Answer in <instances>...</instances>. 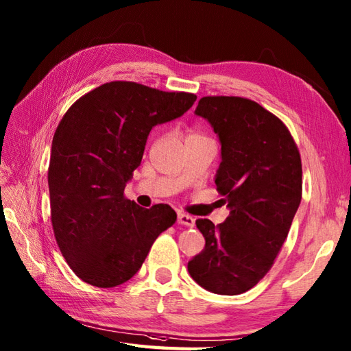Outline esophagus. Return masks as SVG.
Segmentation results:
<instances>
[{
    "mask_svg": "<svg viewBox=\"0 0 351 351\" xmlns=\"http://www.w3.org/2000/svg\"><path fill=\"white\" fill-rule=\"evenodd\" d=\"M177 221L180 225H184V226H193L195 225V219L189 215H186V213H178Z\"/></svg>",
    "mask_w": 351,
    "mask_h": 351,
    "instance_id": "34e87169",
    "label": "esophagus"
}]
</instances>
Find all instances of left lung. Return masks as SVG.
Segmentation results:
<instances>
[{"label":"left lung","instance_id":"1","mask_svg":"<svg viewBox=\"0 0 351 351\" xmlns=\"http://www.w3.org/2000/svg\"><path fill=\"white\" fill-rule=\"evenodd\" d=\"M195 114L220 141L215 177L229 216L215 226L196 220L205 247L189 261L191 277L208 292L240 295L271 269L302 196V165L285 123L258 102L204 97Z\"/></svg>","mask_w":351,"mask_h":351}]
</instances>
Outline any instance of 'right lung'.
I'll return each mask as SVG.
<instances>
[{
	"mask_svg": "<svg viewBox=\"0 0 351 351\" xmlns=\"http://www.w3.org/2000/svg\"><path fill=\"white\" fill-rule=\"evenodd\" d=\"M196 95L110 82L66 111L47 173L56 243L74 274L97 287L132 278L152 244L174 223L167 204L143 208L123 196L152 128L174 121Z\"/></svg>",
	"mask_w": 351,
	"mask_h": 351,
	"instance_id": "1",
	"label": "right lung"
}]
</instances>
